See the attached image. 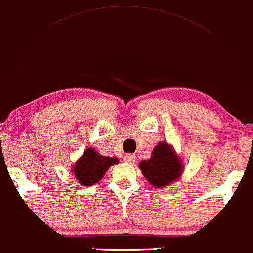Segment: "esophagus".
Instances as JSON below:
<instances>
[{
  "label": "esophagus",
  "mask_w": 253,
  "mask_h": 253,
  "mask_svg": "<svg viewBox=\"0 0 253 253\" xmlns=\"http://www.w3.org/2000/svg\"><path fill=\"white\" fill-rule=\"evenodd\" d=\"M124 161L127 162V164H134L135 162V156L133 154H126L124 156Z\"/></svg>",
  "instance_id": "obj_1"
}]
</instances>
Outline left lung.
Instances as JSON below:
<instances>
[{
    "instance_id": "8db88e82",
    "label": "left lung",
    "mask_w": 253,
    "mask_h": 253,
    "mask_svg": "<svg viewBox=\"0 0 253 253\" xmlns=\"http://www.w3.org/2000/svg\"><path fill=\"white\" fill-rule=\"evenodd\" d=\"M142 174L155 188H162L177 180L182 172L181 160L175 155L171 147L166 142L159 143L149 160L140 164Z\"/></svg>"
}]
</instances>
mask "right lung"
<instances>
[{
    "instance_id": "1",
    "label": "right lung",
    "mask_w": 253,
    "mask_h": 253,
    "mask_svg": "<svg viewBox=\"0 0 253 253\" xmlns=\"http://www.w3.org/2000/svg\"><path fill=\"white\" fill-rule=\"evenodd\" d=\"M116 164H118L117 158L99 155L93 148H87L75 165L73 172L79 183L89 187L100 181L108 167Z\"/></svg>"
}]
</instances>
